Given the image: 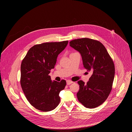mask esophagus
I'll return each mask as SVG.
<instances>
[{"label":"esophagus","mask_w":132,"mask_h":132,"mask_svg":"<svg viewBox=\"0 0 132 132\" xmlns=\"http://www.w3.org/2000/svg\"><path fill=\"white\" fill-rule=\"evenodd\" d=\"M66 82H67V85H70V84H71L72 83H73V81H71V80H67Z\"/></svg>","instance_id":"esophagus-1"}]
</instances>
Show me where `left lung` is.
Listing matches in <instances>:
<instances>
[{
	"label": "left lung",
	"mask_w": 132,
	"mask_h": 132,
	"mask_svg": "<svg viewBox=\"0 0 132 132\" xmlns=\"http://www.w3.org/2000/svg\"><path fill=\"white\" fill-rule=\"evenodd\" d=\"M69 45L80 53L84 68L92 72L87 84L78 81V100L87 108H96L106 100L111 91L115 74L113 61L104 46L97 40L75 39Z\"/></svg>",
	"instance_id": "obj_1"
}]
</instances>
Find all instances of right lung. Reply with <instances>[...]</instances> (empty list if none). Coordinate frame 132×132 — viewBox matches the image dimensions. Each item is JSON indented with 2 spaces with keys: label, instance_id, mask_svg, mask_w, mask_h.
Listing matches in <instances>:
<instances>
[{
  "label": "right lung",
  "instance_id": "add662e5",
  "mask_svg": "<svg viewBox=\"0 0 132 132\" xmlns=\"http://www.w3.org/2000/svg\"><path fill=\"white\" fill-rule=\"evenodd\" d=\"M68 42L64 41L35 45L22 61L21 86L28 101L37 110L50 111L60 103L59 94L65 88L66 81H52L48 74Z\"/></svg>",
  "mask_w": 132,
  "mask_h": 132
}]
</instances>
